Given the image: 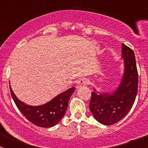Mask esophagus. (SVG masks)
Returning <instances> with one entry per match:
<instances>
[{
	"mask_svg": "<svg viewBox=\"0 0 148 148\" xmlns=\"http://www.w3.org/2000/svg\"><path fill=\"white\" fill-rule=\"evenodd\" d=\"M88 84H89V80H87V78H80V79L77 82L76 87L77 88H79V87H84V86L87 85Z\"/></svg>",
	"mask_w": 148,
	"mask_h": 148,
	"instance_id": "34e87169",
	"label": "esophagus"
}]
</instances>
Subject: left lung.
I'll return each instance as SVG.
<instances>
[{"label":"left lung","instance_id":"1","mask_svg":"<svg viewBox=\"0 0 148 148\" xmlns=\"http://www.w3.org/2000/svg\"><path fill=\"white\" fill-rule=\"evenodd\" d=\"M125 70L120 84L113 92L99 93L93 89L90 108L94 118L104 125H114L131 110L138 92V72L133 49L121 44Z\"/></svg>","mask_w":148,"mask_h":148}]
</instances>
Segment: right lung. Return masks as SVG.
I'll list each match as a JSON object with an SVG mask.
<instances>
[{"label": "right lung", "mask_w": 148, "mask_h": 148, "mask_svg": "<svg viewBox=\"0 0 148 148\" xmlns=\"http://www.w3.org/2000/svg\"><path fill=\"white\" fill-rule=\"evenodd\" d=\"M12 97L17 108L26 119L40 127H52L59 122L67 109L68 102L75 87L66 90L53 99L49 102L40 106H30L24 104L14 94L11 87Z\"/></svg>", "instance_id": "add662e5"}]
</instances>
